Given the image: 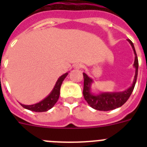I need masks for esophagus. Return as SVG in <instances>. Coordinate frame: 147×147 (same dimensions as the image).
<instances>
[{
    "instance_id": "esophagus-1",
    "label": "esophagus",
    "mask_w": 147,
    "mask_h": 147,
    "mask_svg": "<svg viewBox=\"0 0 147 147\" xmlns=\"http://www.w3.org/2000/svg\"><path fill=\"white\" fill-rule=\"evenodd\" d=\"M82 66L83 65L82 63H76V64H75L74 67L76 68V69H80V68H82Z\"/></svg>"
}]
</instances>
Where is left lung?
<instances>
[{"mask_svg":"<svg viewBox=\"0 0 147 147\" xmlns=\"http://www.w3.org/2000/svg\"><path fill=\"white\" fill-rule=\"evenodd\" d=\"M130 43L135 54V61L133 66L136 68V74L132 85L127 90L121 92H103L99 94H94L91 92V85L93 80L89 77L85 73H83L84 76V88H83V96L88 105L97 110L101 111H108L115 110L118 107H121L127 102L132 94L133 89L136 85L138 76V60L136 54L134 45L130 40H127Z\"/></svg>","mask_w":147,"mask_h":147,"instance_id":"8db88e82","label":"left lung"}]
</instances>
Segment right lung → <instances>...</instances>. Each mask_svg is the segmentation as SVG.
<instances>
[{
  "label": "right lung",
  "instance_id": "obj_1",
  "mask_svg": "<svg viewBox=\"0 0 147 147\" xmlns=\"http://www.w3.org/2000/svg\"><path fill=\"white\" fill-rule=\"evenodd\" d=\"M68 73H65L63 75L60 76L57 80V82H56L55 85H54V88L51 90L49 95L47 97H45L44 99L42 101H40V102L34 105H26L20 104L21 106L24 108L27 109V110H32V111H34V112H45L48 111L49 110L52 108L54 106L57 102L58 98H59V94H60V88L62 85V83L63 80L65 79L66 76H67Z\"/></svg>",
  "mask_w": 147,
  "mask_h": 147
}]
</instances>
